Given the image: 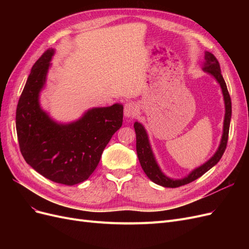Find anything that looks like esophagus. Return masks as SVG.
Here are the masks:
<instances>
[{
  "label": "esophagus",
  "mask_w": 249,
  "mask_h": 249,
  "mask_svg": "<svg viewBox=\"0 0 249 249\" xmlns=\"http://www.w3.org/2000/svg\"><path fill=\"white\" fill-rule=\"evenodd\" d=\"M138 112V106L135 103H127L124 105V116L131 118L136 116Z\"/></svg>",
  "instance_id": "obj_1"
}]
</instances>
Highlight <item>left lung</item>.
<instances>
[{"mask_svg": "<svg viewBox=\"0 0 249 249\" xmlns=\"http://www.w3.org/2000/svg\"><path fill=\"white\" fill-rule=\"evenodd\" d=\"M202 71L207 73H210L212 77H214V79L218 82V84L220 85L221 91L223 94L225 114H224V120H223V132H222V137L220 140V144L218 146L216 153L213 155V157L211 158V159H209L206 163L200 165L199 167L193 169L187 177L183 178H171L167 176H165L159 165H158L155 155L153 153L152 146H150L147 133L144 129V126H143L140 123L136 122L134 124V127H135V132H136V150H137L138 159L143 171L145 172V175L148 177L150 180H152V182H154L157 185L167 187V188H177V187L193 182V180L200 178L202 175H205L208 170H210L213 166H215V165L221 159L224 150L227 148L231 117V102L230 93L228 91L227 84H225V81L221 74L219 62H218V60L212 53L210 52L205 53V60H203V63H202Z\"/></svg>", "mask_w": 249, "mask_h": 249, "instance_id": "8db88e82", "label": "left lung"}]
</instances>
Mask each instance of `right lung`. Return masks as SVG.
<instances>
[{
  "label": "right lung",
  "instance_id": "right-lung-1",
  "mask_svg": "<svg viewBox=\"0 0 249 249\" xmlns=\"http://www.w3.org/2000/svg\"><path fill=\"white\" fill-rule=\"evenodd\" d=\"M54 49L37 60L17 108V133L26 162L53 182L72 186L96 168L105 147L123 124L124 106L92 108L70 124H59L42 110L39 94L47 82Z\"/></svg>",
  "mask_w": 249,
  "mask_h": 249
}]
</instances>
